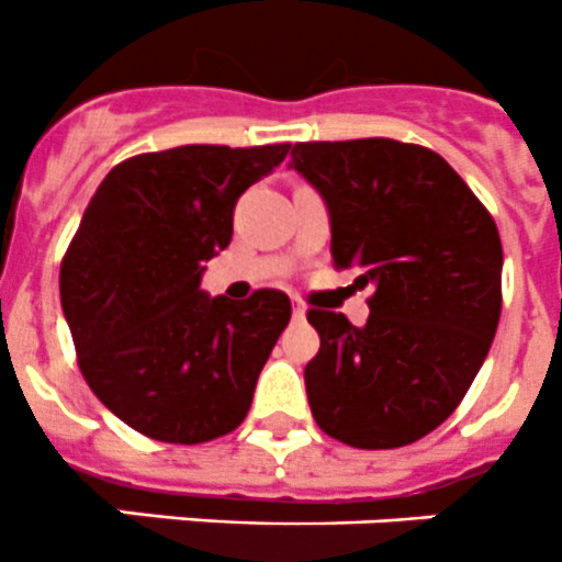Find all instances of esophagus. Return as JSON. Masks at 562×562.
Instances as JSON below:
<instances>
[{"label":"esophagus","instance_id":"1","mask_svg":"<svg viewBox=\"0 0 562 562\" xmlns=\"http://www.w3.org/2000/svg\"><path fill=\"white\" fill-rule=\"evenodd\" d=\"M292 315H295V321H303V315H306V306H303L301 301H292Z\"/></svg>","mask_w":562,"mask_h":562}]
</instances>
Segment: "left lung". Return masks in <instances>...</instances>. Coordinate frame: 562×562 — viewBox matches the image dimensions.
<instances>
[{
    "label": "left lung",
    "instance_id": "obj_1",
    "mask_svg": "<svg viewBox=\"0 0 562 562\" xmlns=\"http://www.w3.org/2000/svg\"><path fill=\"white\" fill-rule=\"evenodd\" d=\"M323 194L331 259L373 286L362 328L308 308L321 351L303 370L317 426L353 449H398L449 418L502 315V239L465 180L420 144L301 142L292 164Z\"/></svg>",
    "mask_w": 562,
    "mask_h": 562
}]
</instances>
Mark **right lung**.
<instances>
[{
	"mask_svg": "<svg viewBox=\"0 0 562 562\" xmlns=\"http://www.w3.org/2000/svg\"><path fill=\"white\" fill-rule=\"evenodd\" d=\"M290 144H187L116 164L60 261V303L91 393L161 442H209L245 420L292 315L281 290H200L234 234V205Z\"/></svg>",
	"mask_w": 562,
	"mask_h": 562,
	"instance_id": "obj_1",
	"label": "right lung"
}]
</instances>
